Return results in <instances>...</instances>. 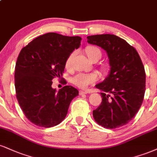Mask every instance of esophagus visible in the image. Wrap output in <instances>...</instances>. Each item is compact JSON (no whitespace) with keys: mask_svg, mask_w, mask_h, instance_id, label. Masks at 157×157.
Wrapping results in <instances>:
<instances>
[{"mask_svg":"<svg viewBox=\"0 0 157 157\" xmlns=\"http://www.w3.org/2000/svg\"><path fill=\"white\" fill-rule=\"evenodd\" d=\"M88 94V92L84 91V90H80V91H79V94H80V96L85 95V94Z\"/></svg>","mask_w":157,"mask_h":157,"instance_id":"34e87169","label":"esophagus"}]
</instances>
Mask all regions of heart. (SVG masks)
I'll return each instance as SVG.
<instances>
[{
	"label": "heart",
	"mask_w": 157,
	"mask_h": 157,
	"mask_svg": "<svg viewBox=\"0 0 157 157\" xmlns=\"http://www.w3.org/2000/svg\"><path fill=\"white\" fill-rule=\"evenodd\" d=\"M86 53L88 58L91 60L95 56H97L100 58L101 57V51L95 47H90L86 49ZM75 52L68 56L65 62V67L67 69H70L72 66V60L75 57ZM99 79L98 74L96 72L90 73H78L72 77V82L75 86L82 89H86L90 85L95 83Z\"/></svg>",
	"instance_id": "b5f03b06"
}]
</instances>
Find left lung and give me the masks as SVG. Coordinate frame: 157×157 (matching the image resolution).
Segmentation results:
<instances>
[{
    "mask_svg": "<svg viewBox=\"0 0 157 157\" xmlns=\"http://www.w3.org/2000/svg\"><path fill=\"white\" fill-rule=\"evenodd\" d=\"M87 39L89 44L106 51L110 67L108 76L96 86L104 93H101L102 101L93 111L94 120L107 129L126 125L138 112L144 99L145 72L142 60L132 46L117 36L94 35Z\"/></svg>",
    "mask_w": 157,
    "mask_h": 157,
    "instance_id": "obj_1",
    "label": "left lung"
}]
</instances>
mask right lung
<instances>
[{
    "label": "right lung",
    "instance_id": "obj_1",
    "mask_svg": "<svg viewBox=\"0 0 157 157\" xmlns=\"http://www.w3.org/2000/svg\"><path fill=\"white\" fill-rule=\"evenodd\" d=\"M81 40L80 36L48 33L20 51L15 66L16 97L25 116L35 125H58L67 116L71 100L78 95V90L71 86L57 92L52 88V80L62 77L66 60L80 47Z\"/></svg>",
    "mask_w": 157,
    "mask_h": 157
}]
</instances>
